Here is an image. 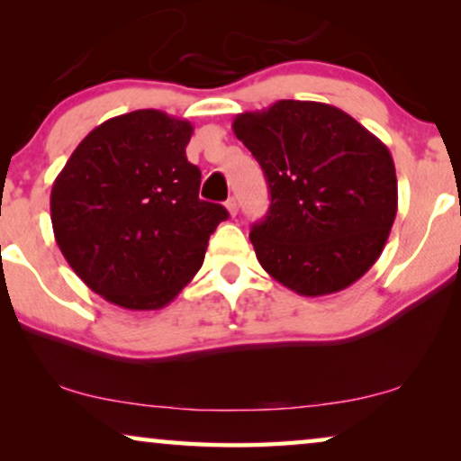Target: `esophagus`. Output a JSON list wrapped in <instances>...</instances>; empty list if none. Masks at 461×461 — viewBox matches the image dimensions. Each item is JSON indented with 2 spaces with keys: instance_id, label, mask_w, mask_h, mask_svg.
Listing matches in <instances>:
<instances>
[{
  "instance_id": "esophagus-1",
  "label": "esophagus",
  "mask_w": 461,
  "mask_h": 461,
  "mask_svg": "<svg viewBox=\"0 0 461 461\" xmlns=\"http://www.w3.org/2000/svg\"><path fill=\"white\" fill-rule=\"evenodd\" d=\"M226 210H229V213L232 218L237 216V212H239V205H237V199L235 197H230L229 201H226Z\"/></svg>"
}]
</instances>
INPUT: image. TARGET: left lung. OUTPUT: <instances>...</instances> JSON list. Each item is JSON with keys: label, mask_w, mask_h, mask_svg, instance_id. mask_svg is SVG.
<instances>
[{"label": "left lung", "mask_w": 461, "mask_h": 461, "mask_svg": "<svg viewBox=\"0 0 461 461\" xmlns=\"http://www.w3.org/2000/svg\"><path fill=\"white\" fill-rule=\"evenodd\" d=\"M232 131L270 188L267 218L249 232L262 268L308 298L361 279L380 258L399 205L386 144L348 113L312 100L241 113Z\"/></svg>", "instance_id": "left-lung-1"}]
</instances>
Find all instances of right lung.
Instances as JSON below:
<instances>
[{
  "label": "right lung",
  "instance_id": "right-lung-1",
  "mask_svg": "<svg viewBox=\"0 0 461 461\" xmlns=\"http://www.w3.org/2000/svg\"><path fill=\"white\" fill-rule=\"evenodd\" d=\"M193 125L140 109L94 128L56 176V243L92 292L128 311L169 304L197 275L229 212L199 199Z\"/></svg>",
  "mask_w": 461,
  "mask_h": 461
}]
</instances>
